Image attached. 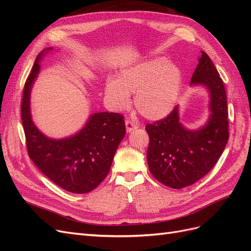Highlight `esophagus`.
Here are the masks:
<instances>
[{"label": "esophagus", "instance_id": "esophagus-1", "mask_svg": "<svg viewBox=\"0 0 251 251\" xmlns=\"http://www.w3.org/2000/svg\"><path fill=\"white\" fill-rule=\"evenodd\" d=\"M126 127L127 133H132L133 131L137 130L138 125L133 123V121H131V120H126Z\"/></svg>", "mask_w": 251, "mask_h": 251}]
</instances>
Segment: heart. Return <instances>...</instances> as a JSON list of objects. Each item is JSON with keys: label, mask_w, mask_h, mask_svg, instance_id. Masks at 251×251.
Wrapping results in <instances>:
<instances>
[{"label": "heart", "mask_w": 251, "mask_h": 251, "mask_svg": "<svg viewBox=\"0 0 251 251\" xmlns=\"http://www.w3.org/2000/svg\"><path fill=\"white\" fill-rule=\"evenodd\" d=\"M183 73L165 57H154L128 66L115 79L105 82L104 96L110 107L124 111L135 94V108L151 120L166 117L174 110L181 93Z\"/></svg>", "instance_id": "b5f03b06"}]
</instances>
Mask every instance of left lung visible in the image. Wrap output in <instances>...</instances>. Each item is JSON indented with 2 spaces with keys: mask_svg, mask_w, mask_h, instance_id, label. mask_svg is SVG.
Here are the masks:
<instances>
[{
  "mask_svg": "<svg viewBox=\"0 0 251 251\" xmlns=\"http://www.w3.org/2000/svg\"><path fill=\"white\" fill-rule=\"evenodd\" d=\"M209 93V117L199 130L180 124L179 108L168 117L146 126L150 137L149 169L162 184L180 189L194 184L214 168L228 141V111L223 80L214 63L201 51L191 80Z\"/></svg>",
  "mask_w": 251,
  "mask_h": 251,
  "instance_id": "8db88e82",
  "label": "left lung"
}]
</instances>
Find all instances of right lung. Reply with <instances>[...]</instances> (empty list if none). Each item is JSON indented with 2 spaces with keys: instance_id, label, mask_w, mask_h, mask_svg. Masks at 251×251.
Wrapping results in <instances>:
<instances>
[{
  "instance_id": "obj_1",
  "label": "right lung",
  "mask_w": 251,
  "mask_h": 251,
  "mask_svg": "<svg viewBox=\"0 0 251 251\" xmlns=\"http://www.w3.org/2000/svg\"><path fill=\"white\" fill-rule=\"evenodd\" d=\"M47 48L35 58L25 82L22 100V123L27 151L39 170L56 185L74 194H86L100 185L111 169L114 155L126 135L124 116L100 112L89 117L86 126L70 137L52 139L33 124L30 93L40 73V62Z\"/></svg>"
}]
</instances>
